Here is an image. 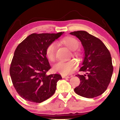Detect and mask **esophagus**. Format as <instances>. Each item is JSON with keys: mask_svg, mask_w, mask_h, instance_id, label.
<instances>
[{"mask_svg": "<svg viewBox=\"0 0 120 120\" xmlns=\"http://www.w3.org/2000/svg\"><path fill=\"white\" fill-rule=\"evenodd\" d=\"M61 76L63 78H69V76H67V75H63V74L61 75Z\"/></svg>", "mask_w": 120, "mask_h": 120, "instance_id": "esophagus-1", "label": "esophagus"}]
</instances>
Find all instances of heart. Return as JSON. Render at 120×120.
<instances>
[{
    "label": "heart",
    "instance_id": "obj_1",
    "mask_svg": "<svg viewBox=\"0 0 120 120\" xmlns=\"http://www.w3.org/2000/svg\"><path fill=\"white\" fill-rule=\"evenodd\" d=\"M61 42L63 45L70 49L74 51L78 49L79 43L75 38L72 37H66L62 39ZM56 44L52 42L47 46L46 49V55L48 59L51 61H53L55 59ZM77 67V63L74 60L68 61H59L53 66V70L56 72L60 73L64 75L71 73Z\"/></svg>",
    "mask_w": 120,
    "mask_h": 120
}]
</instances>
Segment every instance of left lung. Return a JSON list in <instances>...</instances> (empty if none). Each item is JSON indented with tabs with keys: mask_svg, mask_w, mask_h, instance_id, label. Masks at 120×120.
Here are the masks:
<instances>
[{
	"mask_svg": "<svg viewBox=\"0 0 120 120\" xmlns=\"http://www.w3.org/2000/svg\"><path fill=\"white\" fill-rule=\"evenodd\" d=\"M70 34L80 40L85 51L79 71L86 74L76 75L80 84L74 91L87 98L99 96L107 90L112 77L113 68L111 53L101 41L87 31H77Z\"/></svg>",
	"mask_w": 120,
	"mask_h": 120,
	"instance_id": "8db88e82",
	"label": "left lung"
}]
</instances>
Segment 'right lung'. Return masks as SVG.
<instances>
[{
  "label": "right lung",
  "instance_id": "obj_1",
  "mask_svg": "<svg viewBox=\"0 0 120 120\" xmlns=\"http://www.w3.org/2000/svg\"><path fill=\"white\" fill-rule=\"evenodd\" d=\"M64 33H33L17 47L10 67V75L16 91L27 101L41 103L56 91L60 74L47 75L51 66L46 49Z\"/></svg>",
  "mask_w": 120,
  "mask_h": 120
}]
</instances>
